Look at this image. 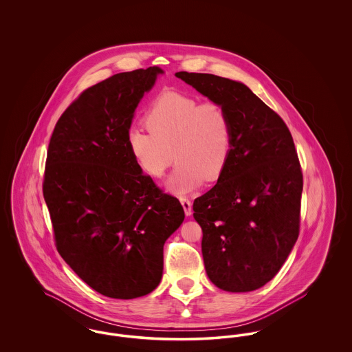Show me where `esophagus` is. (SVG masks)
Wrapping results in <instances>:
<instances>
[{"label": "esophagus", "mask_w": 352, "mask_h": 352, "mask_svg": "<svg viewBox=\"0 0 352 352\" xmlns=\"http://www.w3.org/2000/svg\"><path fill=\"white\" fill-rule=\"evenodd\" d=\"M181 203H182V207H184V214L187 217H190L192 214V203L187 198H181Z\"/></svg>", "instance_id": "1"}]
</instances>
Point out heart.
<instances>
[{
    "label": "heart",
    "mask_w": 352,
    "mask_h": 352,
    "mask_svg": "<svg viewBox=\"0 0 352 352\" xmlns=\"http://www.w3.org/2000/svg\"><path fill=\"white\" fill-rule=\"evenodd\" d=\"M148 132L132 128L128 145L137 165L160 178L175 160L179 165L166 186L186 195L203 181H215L227 166L232 124L218 101H201L186 92L165 89L151 100L144 118Z\"/></svg>",
    "instance_id": "obj_1"
}]
</instances>
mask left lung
Returning a JSON list of instances; mask_svg holds the SVG:
<instances>
[{
  "mask_svg": "<svg viewBox=\"0 0 352 352\" xmlns=\"http://www.w3.org/2000/svg\"><path fill=\"white\" fill-rule=\"evenodd\" d=\"M232 124V146L218 184L194 201L208 278L226 292H252L281 269L300 234L301 165L284 120L245 84L211 74H175Z\"/></svg>",
  "mask_w": 352,
  "mask_h": 352,
  "instance_id": "1",
  "label": "left lung"
}]
</instances>
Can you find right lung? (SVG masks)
Segmentation results:
<instances>
[{"instance_id": "add662e5", "label": "right lung", "mask_w": 352, "mask_h": 352, "mask_svg": "<svg viewBox=\"0 0 352 352\" xmlns=\"http://www.w3.org/2000/svg\"><path fill=\"white\" fill-rule=\"evenodd\" d=\"M160 67L116 74L69 104L50 138L43 197L59 254L105 297L132 300L162 278L164 244L184 221L179 201L129 151L134 109Z\"/></svg>"}]
</instances>
